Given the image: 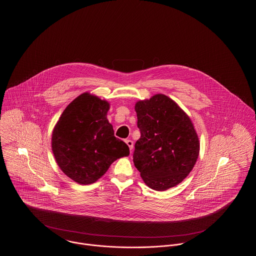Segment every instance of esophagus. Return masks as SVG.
I'll use <instances>...</instances> for the list:
<instances>
[{
	"mask_svg": "<svg viewBox=\"0 0 256 256\" xmlns=\"http://www.w3.org/2000/svg\"><path fill=\"white\" fill-rule=\"evenodd\" d=\"M126 143L128 146H130V150H132V148H134V141L132 140H126Z\"/></svg>",
	"mask_w": 256,
	"mask_h": 256,
	"instance_id": "34e87169",
	"label": "esophagus"
}]
</instances>
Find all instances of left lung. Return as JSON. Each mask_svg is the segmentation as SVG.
Here are the masks:
<instances>
[{
    "mask_svg": "<svg viewBox=\"0 0 256 256\" xmlns=\"http://www.w3.org/2000/svg\"><path fill=\"white\" fill-rule=\"evenodd\" d=\"M141 136L135 143L134 163L146 185L156 191L172 188L190 174L200 141L189 116L163 94L135 104Z\"/></svg>",
    "mask_w": 256,
    "mask_h": 256,
    "instance_id": "left-lung-1",
    "label": "left lung"
}]
</instances>
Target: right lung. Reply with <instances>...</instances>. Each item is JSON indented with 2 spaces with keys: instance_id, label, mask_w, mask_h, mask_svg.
Returning a JSON list of instances; mask_svg holds the SVG:
<instances>
[{
  "instance_id": "obj_1",
  "label": "right lung",
  "mask_w": 256,
  "mask_h": 256,
  "mask_svg": "<svg viewBox=\"0 0 256 256\" xmlns=\"http://www.w3.org/2000/svg\"><path fill=\"white\" fill-rule=\"evenodd\" d=\"M110 104L89 93L76 98L61 114L52 135V150L61 170L74 182L91 184L110 165L130 154L114 136L106 115Z\"/></svg>"
}]
</instances>
